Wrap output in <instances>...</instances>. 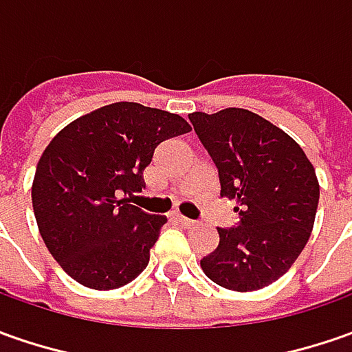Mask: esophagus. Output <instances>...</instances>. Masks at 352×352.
<instances>
[{"label":"esophagus","mask_w":352,"mask_h":352,"mask_svg":"<svg viewBox=\"0 0 352 352\" xmlns=\"http://www.w3.org/2000/svg\"><path fill=\"white\" fill-rule=\"evenodd\" d=\"M177 222L183 226V228H195V226H197L195 220H190V218H187V216H181V214L177 216Z\"/></svg>","instance_id":"esophagus-1"}]
</instances>
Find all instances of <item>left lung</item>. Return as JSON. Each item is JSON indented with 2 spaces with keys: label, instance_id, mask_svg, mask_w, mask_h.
<instances>
[{
  "label": "left lung",
  "instance_id": "8db88e82",
  "mask_svg": "<svg viewBox=\"0 0 352 352\" xmlns=\"http://www.w3.org/2000/svg\"><path fill=\"white\" fill-rule=\"evenodd\" d=\"M188 118L218 167L220 195L242 206L237 228H218L220 243L200 261L202 271L236 292L273 285L311 234L320 200L314 165L296 140L248 109Z\"/></svg>",
  "mask_w": 352,
  "mask_h": 352
}]
</instances>
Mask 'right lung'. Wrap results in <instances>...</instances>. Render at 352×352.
<instances>
[{"label": "right lung", "mask_w": 352, "mask_h": 352, "mask_svg": "<svg viewBox=\"0 0 352 352\" xmlns=\"http://www.w3.org/2000/svg\"><path fill=\"white\" fill-rule=\"evenodd\" d=\"M188 130L183 116L120 101L50 140L32 179V210L48 251L79 285L115 290L148 267L167 218L128 204V197L146 187L155 148Z\"/></svg>", "instance_id": "1"}]
</instances>
